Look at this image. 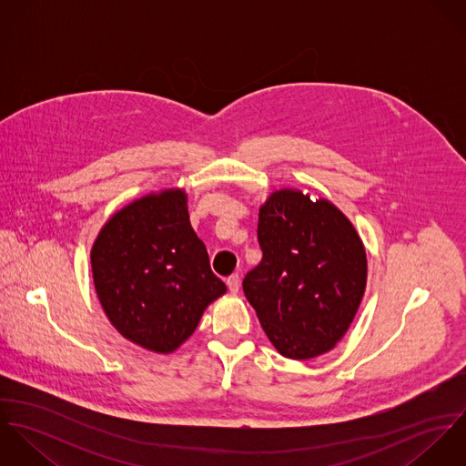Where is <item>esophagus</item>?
Returning <instances> with one entry per match:
<instances>
[{"label":"esophagus","mask_w":466,"mask_h":466,"mask_svg":"<svg viewBox=\"0 0 466 466\" xmlns=\"http://www.w3.org/2000/svg\"><path fill=\"white\" fill-rule=\"evenodd\" d=\"M226 283H228L229 292H231V294H237L238 289H240V276H238V274H231Z\"/></svg>","instance_id":"esophagus-1"}]
</instances>
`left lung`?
<instances>
[{"label":"left lung","mask_w":466,"mask_h":466,"mask_svg":"<svg viewBox=\"0 0 466 466\" xmlns=\"http://www.w3.org/2000/svg\"><path fill=\"white\" fill-rule=\"evenodd\" d=\"M262 262L244 281L274 348L312 359L351 325L366 289V251L351 222L329 200L279 190L260 208Z\"/></svg>","instance_id":"8db88e82"}]
</instances>
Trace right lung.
<instances>
[{
    "instance_id": "1",
    "label": "right lung",
    "mask_w": 466,
    "mask_h": 466,
    "mask_svg": "<svg viewBox=\"0 0 466 466\" xmlns=\"http://www.w3.org/2000/svg\"><path fill=\"white\" fill-rule=\"evenodd\" d=\"M91 266L113 327L157 353L183 344L204 309L226 292L211 272L181 190L147 196L118 211L100 231Z\"/></svg>"
}]
</instances>
